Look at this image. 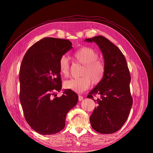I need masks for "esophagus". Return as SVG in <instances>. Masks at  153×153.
<instances>
[{
  "mask_svg": "<svg viewBox=\"0 0 153 153\" xmlns=\"http://www.w3.org/2000/svg\"><path fill=\"white\" fill-rule=\"evenodd\" d=\"M78 97H79V101H81V100H83V97H82V95H78Z\"/></svg>",
  "mask_w": 153,
  "mask_h": 153,
  "instance_id": "esophagus-1",
  "label": "esophagus"
}]
</instances>
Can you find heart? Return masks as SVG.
I'll return each mask as SVG.
<instances>
[{
  "instance_id": "obj_1",
  "label": "heart",
  "mask_w": 153,
  "mask_h": 153,
  "mask_svg": "<svg viewBox=\"0 0 153 153\" xmlns=\"http://www.w3.org/2000/svg\"><path fill=\"white\" fill-rule=\"evenodd\" d=\"M74 60L83 65L79 78L71 79L64 82L65 89L77 93H81L87 90L91 84H99L105 74V64L99 60V54L93 48L83 46L77 50L73 54ZM61 74L68 77L70 72L68 58L65 55L61 56L58 62Z\"/></svg>"
}]
</instances>
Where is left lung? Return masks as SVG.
<instances>
[{
	"instance_id": "1",
	"label": "left lung",
	"mask_w": 153,
	"mask_h": 153,
	"mask_svg": "<svg viewBox=\"0 0 153 153\" xmlns=\"http://www.w3.org/2000/svg\"><path fill=\"white\" fill-rule=\"evenodd\" d=\"M85 42L98 45L105 66L102 81L87 95L97 104L90 117L91 124L98 133H113L126 122L133 105L129 69L122 51L107 38L97 36L85 39ZM96 95L99 98L95 100Z\"/></svg>"
}]
</instances>
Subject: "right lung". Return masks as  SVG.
<instances>
[{
	"label": "right lung",
	"instance_id": "add662e5",
	"mask_svg": "<svg viewBox=\"0 0 153 153\" xmlns=\"http://www.w3.org/2000/svg\"><path fill=\"white\" fill-rule=\"evenodd\" d=\"M68 39L45 37L26 52L20 68V100L28 124L41 134H56L65 126L68 112L78 95L67 89L59 97L62 81L58 62L72 48Z\"/></svg>",
	"mask_w": 153,
	"mask_h": 153
}]
</instances>
